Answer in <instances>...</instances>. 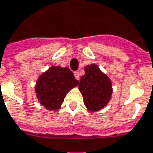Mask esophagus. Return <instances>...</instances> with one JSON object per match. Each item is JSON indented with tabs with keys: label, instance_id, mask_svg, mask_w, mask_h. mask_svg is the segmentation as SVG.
Listing matches in <instances>:
<instances>
[{
	"label": "esophagus",
	"instance_id": "esophagus-1",
	"mask_svg": "<svg viewBox=\"0 0 153 153\" xmlns=\"http://www.w3.org/2000/svg\"><path fill=\"white\" fill-rule=\"evenodd\" d=\"M74 77H75V79H76L77 80H79V72H74Z\"/></svg>",
	"mask_w": 153,
	"mask_h": 153
}]
</instances>
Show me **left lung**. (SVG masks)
Masks as SVG:
<instances>
[{
    "mask_svg": "<svg viewBox=\"0 0 153 153\" xmlns=\"http://www.w3.org/2000/svg\"><path fill=\"white\" fill-rule=\"evenodd\" d=\"M79 89L84 98V105L90 112H97L106 106L113 94L112 82L108 76L95 64L85 66Z\"/></svg>",
    "mask_w": 153,
    "mask_h": 153,
    "instance_id": "1",
    "label": "left lung"
}]
</instances>
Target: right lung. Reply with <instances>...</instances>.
Wrapping results in <instances>:
<instances>
[{
    "mask_svg": "<svg viewBox=\"0 0 153 153\" xmlns=\"http://www.w3.org/2000/svg\"><path fill=\"white\" fill-rule=\"evenodd\" d=\"M79 84L69 68L51 66L39 77L35 86L38 101L47 110H59L64 99Z\"/></svg>",
    "mask_w": 153,
    "mask_h": 153,
    "instance_id": "right-lung-1",
    "label": "right lung"
}]
</instances>
